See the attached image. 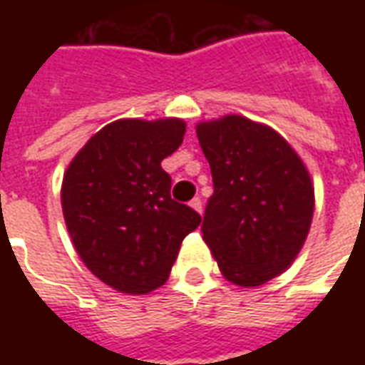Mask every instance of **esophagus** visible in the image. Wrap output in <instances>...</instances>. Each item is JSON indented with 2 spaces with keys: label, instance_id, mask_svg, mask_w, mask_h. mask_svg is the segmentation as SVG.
I'll return each mask as SVG.
<instances>
[{
  "label": "esophagus",
  "instance_id": "1",
  "mask_svg": "<svg viewBox=\"0 0 365 365\" xmlns=\"http://www.w3.org/2000/svg\"><path fill=\"white\" fill-rule=\"evenodd\" d=\"M190 205H191V209H195L197 213H201V211H203V203H201V199H199V197L191 199Z\"/></svg>",
  "mask_w": 365,
  "mask_h": 365
}]
</instances>
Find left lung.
I'll return each mask as SVG.
<instances>
[{"instance_id":"8db88e82","label":"left lung","mask_w":365,"mask_h":365,"mask_svg":"<svg viewBox=\"0 0 365 365\" xmlns=\"http://www.w3.org/2000/svg\"><path fill=\"white\" fill-rule=\"evenodd\" d=\"M197 138L213 175L203 240L229 282H269L295 260L313 221L303 160L274 128L240 115L199 123Z\"/></svg>"}]
</instances>
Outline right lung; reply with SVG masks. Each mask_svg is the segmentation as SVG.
I'll return each instance as SVG.
<instances>
[{"mask_svg":"<svg viewBox=\"0 0 365 365\" xmlns=\"http://www.w3.org/2000/svg\"><path fill=\"white\" fill-rule=\"evenodd\" d=\"M185 135L182 119H119L91 136L62 180L76 252L113 289L144 295L164 285L201 215L170 195L162 160Z\"/></svg>","mask_w":365,"mask_h":365,"instance_id":"add662e5","label":"right lung"}]
</instances>
